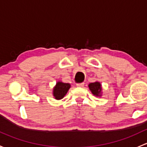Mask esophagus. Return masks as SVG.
I'll return each mask as SVG.
<instances>
[{
  "label": "esophagus",
  "mask_w": 147,
  "mask_h": 147,
  "mask_svg": "<svg viewBox=\"0 0 147 147\" xmlns=\"http://www.w3.org/2000/svg\"><path fill=\"white\" fill-rule=\"evenodd\" d=\"M76 85H77V86H78V87H83V86H84V82L78 83Z\"/></svg>",
  "instance_id": "obj_1"
}]
</instances>
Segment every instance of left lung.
Returning <instances> with one entry per match:
<instances>
[{"instance_id":"1","label":"left lung","mask_w":147,"mask_h":147,"mask_svg":"<svg viewBox=\"0 0 147 147\" xmlns=\"http://www.w3.org/2000/svg\"><path fill=\"white\" fill-rule=\"evenodd\" d=\"M89 88L94 96H101L102 88L100 82H96L90 83L89 84Z\"/></svg>"}]
</instances>
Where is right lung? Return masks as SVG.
<instances>
[{"instance_id": "obj_1", "label": "right lung", "mask_w": 147, "mask_h": 147, "mask_svg": "<svg viewBox=\"0 0 147 147\" xmlns=\"http://www.w3.org/2000/svg\"><path fill=\"white\" fill-rule=\"evenodd\" d=\"M69 88H70V84L69 83L58 82L53 89V95L54 98L57 100L62 99L67 93Z\"/></svg>"}]
</instances>
